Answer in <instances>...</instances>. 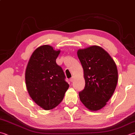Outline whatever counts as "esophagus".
I'll return each mask as SVG.
<instances>
[{
	"instance_id": "1",
	"label": "esophagus",
	"mask_w": 135,
	"mask_h": 135,
	"mask_svg": "<svg viewBox=\"0 0 135 135\" xmlns=\"http://www.w3.org/2000/svg\"><path fill=\"white\" fill-rule=\"evenodd\" d=\"M70 81L71 82H73V81H74V78H73V77L71 78H70Z\"/></svg>"
}]
</instances>
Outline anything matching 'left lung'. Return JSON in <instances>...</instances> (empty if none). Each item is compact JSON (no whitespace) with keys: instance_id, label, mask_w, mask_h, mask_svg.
Listing matches in <instances>:
<instances>
[{"instance_id":"1","label":"left lung","mask_w":135,"mask_h":135,"mask_svg":"<svg viewBox=\"0 0 135 135\" xmlns=\"http://www.w3.org/2000/svg\"><path fill=\"white\" fill-rule=\"evenodd\" d=\"M77 55L85 81L84 89L79 92L80 101L89 110H98L105 106L115 90L117 65L109 54L97 46L78 50Z\"/></svg>"}]
</instances>
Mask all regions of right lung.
<instances>
[{
    "mask_svg": "<svg viewBox=\"0 0 135 135\" xmlns=\"http://www.w3.org/2000/svg\"><path fill=\"white\" fill-rule=\"evenodd\" d=\"M60 51L44 45L31 55L26 70V84L33 101L45 110L56 107L62 101L69 85L62 68L56 63Z\"/></svg>",
    "mask_w": 135,
    "mask_h": 135,
    "instance_id": "add662e5",
    "label": "right lung"
}]
</instances>
